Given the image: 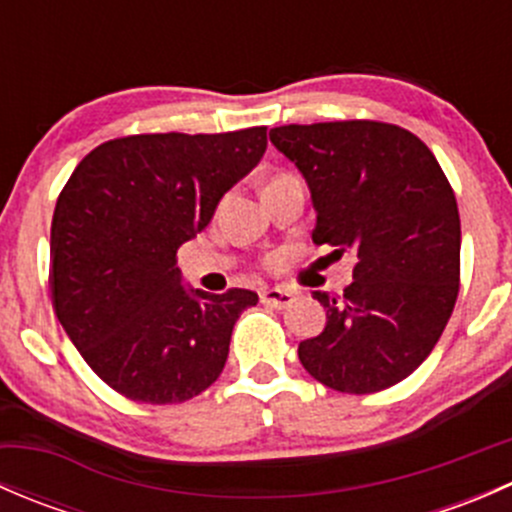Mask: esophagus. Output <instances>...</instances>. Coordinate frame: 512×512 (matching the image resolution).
Wrapping results in <instances>:
<instances>
[{
  "instance_id": "1",
  "label": "esophagus",
  "mask_w": 512,
  "mask_h": 512,
  "mask_svg": "<svg viewBox=\"0 0 512 512\" xmlns=\"http://www.w3.org/2000/svg\"><path fill=\"white\" fill-rule=\"evenodd\" d=\"M260 299H262V304H267V307L282 309V307H289V304L294 302V294L287 292V289L272 287V289H262Z\"/></svg>"
}]
</instances>
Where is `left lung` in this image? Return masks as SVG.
<instances>
[{"instance_id": "left-lung-1", "label": "left lung", "mask_w": 512, "mask_h": 512, "mask_svg": "<svg viewBox=\"0 0 512 512\" xmlns=\"http://www.w3.org/2000/svg\"><path fill=\"white\" fill-rule=\"evenodd\" d=\"M270 141L312 193L314 245L352 252L354 282L299 361L342 394H374L416 371L441 339L461 280L456 195L426 143L379 121L280 126Z\"/></svg>"}]
</instances>
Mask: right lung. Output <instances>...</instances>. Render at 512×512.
Returning <instances> with one entry per match:
<instances>
[{"label": "right lung", "mask_w": 512, "mask_h": 512, "mask_svg": "<svg viewBox=\"0 0 512 512\" xmlns=\"http://www.w3.org/2000/svg\"><path fill=\"white\" fill-rule=\"evenodd\" d=\"M267 148V128L101 143L51 220V304L86 364L126 399L180 404L223 371L250 289L183 287L178 247Z\"/></svg>", "instance_id": "add662e5"}]
</instances>
